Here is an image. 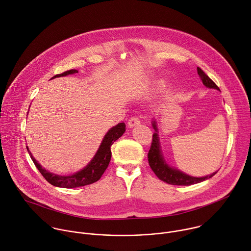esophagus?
<instances>
[{"label":"esophagus","instance_id":"1","mask_svg":"<svg viewBox=\"0 0 251 251\" xmlns=\"http://www.w3.org/2000/svg\"><path fill=\"white\" fill-rule=\"evenodd\" d=\"M140 123H141V121H140L139 117H137V116H133V117H131V118L128 120V126H129L130 128H132V127H134V126H137V125H139Z\"/></svg>","mask_w":251,"mask_h":251}]
</instances>
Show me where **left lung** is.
<instances>
[{
  "mask_svg": "<svg viewBox=\"0 0 251 251\" xmlns=\"http://www.w3.org/2000/svg\"><path fill=\"white\" fill-rule=\"evenodd\" d=\"M198 74L200 75L204 86H206L207 88H210V89H216V90L220 91L219 87L200 67H198ZM152 126H153V129L155 130V133L152 135L151 146V149L148 153V158H149V164H150L151 170L161 181L166 182L167 184H170V185L190 186V185L203 182V181L213 177L216 174V172H214L208 176L198 178V177L189 176L178 169L170 167L165 162V160L162 156L155 121L152 122Z\"/></svg>",
  "mask_w": 251,
  "mask_h": 251,
  "instance_id": "8db88e82",
  "label": "left lung"
}]
</instances>
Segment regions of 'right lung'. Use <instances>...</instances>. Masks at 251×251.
<instances>
[{
	"mask_svg": "<svg viewBox=\"0 0 251 251\" xmlns=\"http://www.w3.org/2000/svg\"><path fill=\"white\" fill-rule=\"evenodd\" d=\"M78 71L76 69H70L67 70L61 74H57L54 75L52 78L55 77H61V76H66L68 74H73V73H77ZM51 78V79H52ZM125 123H119L116 126L112 127L104 136L97 153L95 154V156L93 157V159L91 160V162L82 170L76 172L73 175L70 176H59L56 174H52L50 173L49 171H47L45 168H42V166L37 162V160L32 156L31 152L28 150L27 147V151L29 152V155L31 157V159L33 160L35 166L37 167V169L40 171V173L42 174V176L52 186L54 187H59V188H66V189H70V188H77V187H83L86 185H90L93 184L97 181H99L100 179V177L102 176V174L104 173V171L106 170L109 162H110V158H111V146L112 144L118 140L125 132Z\"/></svg>",
	"mask_w": 251,
	"mask_h": 251,
	"instance_id": "add662e5",
	"label": "right lung"
}]
</instances>
